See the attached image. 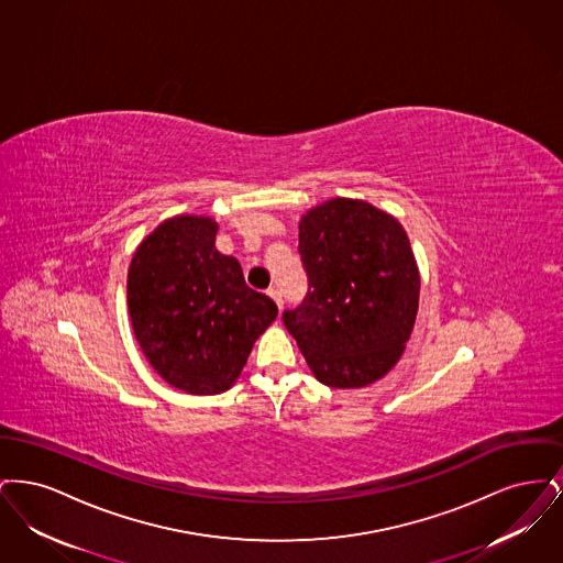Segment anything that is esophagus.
Segmentation results:
<instances>
[{
	"mask_svg": "<svg viewBox=\"0 0 563 563\" xmlns=\"http://www.w3.org/2000/svg\"><path fill=\"white\" fill-rule=\"evenodd\" d=\"M268 295L274 299V301H276L278 310H283V303H285V301H283V295H280V291H278V289H268Z\"/></svg>",
	"mask_w": 563,
	"mask_h": 563,
	"instance_id": "esophagus-1",
	"label": "esophagus"
}]
</instances>
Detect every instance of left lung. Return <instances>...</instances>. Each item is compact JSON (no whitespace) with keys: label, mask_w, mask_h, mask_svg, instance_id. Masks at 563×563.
<instances>
[{"label":"left lung","mask_w":563,"mask_h":563,"mask_svg":"<svg viewBox=\"0 0 563 563\" xmlns=\"http://www.w3.org/2000/svg\"><path fill=\"white\" fill-rule=\"evenodd\" d=\"M308 274L303 303L283 314L310 372L331 388H363L388 374L413 331L420 272L397 217L331 198L299 219Z\"/></svg>","instance_id":"8db88e82"}]
</instances>
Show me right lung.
I'll use <instances>...</instances> for the list:
<instances>
[{"label": "right lung", "mask_w": 563, "mask_h": 563, "mask_svg": "<svg viewBox=\"0 0 563 563\" xmlns=\"http://www.w3.org/2000/svg\"><path fill=\"white\" fill-rule=\"evenodd\" d=\"M205 214L164 219L134 251L126 280L134 338L162 379L188 395L232 388L255 340L276 321L268 295L214 246Z\"/></svg>", "instance_id": "add662e5"}]
</instances>
